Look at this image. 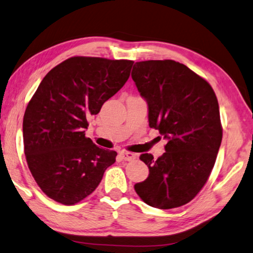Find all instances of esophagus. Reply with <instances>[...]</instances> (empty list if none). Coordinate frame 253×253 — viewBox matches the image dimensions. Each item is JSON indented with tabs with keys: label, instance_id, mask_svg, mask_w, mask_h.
<instances>
[{
	"label": "esophagus",
	"instance_id": "esophagus-1",
	"mask_svg": "<svg viewBox=\"0 0 253 253\" xmlns=\"http://www.w3.org/2000/svg\"><path fill=\"white\" fill-rule=\"evenodd\" d=\"M120 157L123 159L124 161H131L135 159V154L131 152H120Z\"/></svg>",
	"mask_w": 253,
	"mask_h": 253
}]
</instances>
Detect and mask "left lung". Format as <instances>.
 Returning <instances> with one entry per match:
<instances>
[{
    "label": "left lung",
    "mask_w": 253,
    "mask_h": 253,
    "mask_svg": "<svg viewBox=\"0 0 253 253\" xmlns=\"http://www.w3.org/2000/svg\"><path fill=\"white\" fill-rule=\"evenodd\" d=\"M148 102L149 126L168 140L162 157L143 153L149 176L134 185L147 205L173 209L201 191L215 163L222 126L213 88L173 60L136 62L131 74Z\"/></svg>",
    "instance_id": "left-lung-1"
}]
</instances>
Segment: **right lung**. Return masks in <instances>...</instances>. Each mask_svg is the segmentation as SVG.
Masks as SVG:
<instances>
[{"instance_id": "right-lung-1", "label": "right lung", "mask_w": 253, "mask_h": 253, "mask_svg": "<svg viewBox=\"0 0 253 253\" xmlns=\"http://www.w3.org/2000/svg\"><path fill=\"white\" fill-rule=\"evenodd\" d=\"M133 61L73 56L48 72L26 106L28 167L46 196L72 206L94 191L117 152L85 136L87 120L121 88Z\"/></svg>"}]
</instances>
